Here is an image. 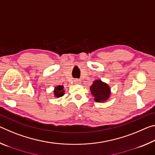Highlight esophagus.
<instances>
[{"instance_id": "34e87169", "label": "esophagus", "mask_w": 155, "mask_h": 155, "mask_svg": "<svg viewBox=\"0 0 155 155\" xmlns=\"http://www.w3.org/2000/svg\"><path fill=\"white\" fill-rule=\"evenodd\" d=\"M74 82L75 84H77V85H79V84L81 83V81L80 79H75L74 81Z\"/></svg>"}]
</instances>
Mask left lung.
I'll use <instances>...</instances> for the list:
<instances>
[{"instance_id": "left-lung-1", "label": "left lung", "mask_w": 155, "mask_h": 155, "mask_svg": "<svg viewBox=\"0 0 155 155\" xmlns=\"http://www.w3.org/2000/svg\"><path fill=\"white\" fill-rule=\"evenodd\" d=\"M90 89L94 101L98 103H104L111 95V88L107 83L100 79L94 81Z\"/></svg>"}]
</instances>
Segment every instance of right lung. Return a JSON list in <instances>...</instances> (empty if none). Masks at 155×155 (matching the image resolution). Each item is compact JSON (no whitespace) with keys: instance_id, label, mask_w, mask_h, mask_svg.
Returning <instances> with one entry per match:
<instances>
[{"instance_id":"obj_1","label":"right lung","mask_w":155,"mask_h":155,"mask_svg":"<svg viewBox=\"0 0 155 155\" xmlns=\"http://www.w3.org/2000/svg\"><path fill=\"white\" fill-rule=\"evenodd\" d=\"M64 85H57L54 87V96L57 98H59L64 95L65 91L64 90Z\"/></svg>"}]
</instances>
